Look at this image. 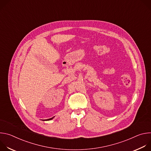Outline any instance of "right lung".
I'll return each mask as SVG.
<instances>
[{"label": "right lung", "instance_id": "right-lung-1", "mask_svg": "<svg viewBox=\"0 0 151 151\" xmlns=\"http://www.w3.org/2000/svg\"><path fill=\"white\" fill-rule=\"evenodd\" d=\"M52 119V118H50V119H47V121H48V120H51V119Z\"/></svg>", "mask_w": 151, "mask_h": 151}]
</instances>
